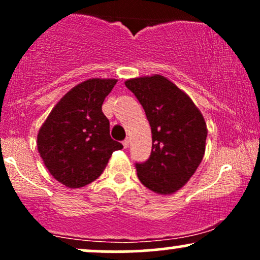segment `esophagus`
<instances>
[{
  "mask_svg": "<svg viewBox=\"0 0 260 260\" xmlns=\"http://www.w3.org/2000/svg\"><path fill=\"white\" fill-rule=\"evenodd\" d=\"M122 144H123L124 148H128V145H129V139L126 138L123 140V142H122Z\"/></svg>",
  "mask_w": 260,
  "mask_h": 260,
  "instance_id": "esophagus-1",
  "label": "esophagus"
}]
</instances>
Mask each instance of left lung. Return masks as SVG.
<instances>
[{"label":"left lung","instance_id":"obj_1","mask_svg":"<svg viewBox=\"0 0 260 260\" xmlns=\"http://www.w3.org/2000/svg\"><path fill=\"white\" fill-rule=\"evenodd\" d=\"M151 127L153 147L144 162H136L145 187L171 194L187 183L202 162L207 124L190 98L162 76L126 80Z\"/></svg>","mask_w":260,"mask_h":260}]
</instances>
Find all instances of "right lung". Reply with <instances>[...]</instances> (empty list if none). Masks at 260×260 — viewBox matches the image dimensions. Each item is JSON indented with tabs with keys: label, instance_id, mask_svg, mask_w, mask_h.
Segmentation results:
<instances>
[{
	"label": "right lung",
	"instance_id": "1",
	"mask_svg": "<svg viewBox=\"0 0 260 260\" xmlns=\"http://www.w3.org/2000/svg\"><path fill=\"white\" fill-rule=\"evenodd\" d=\"M116 79H88L58 101L38 134L45 166L70 188L91 183L103 174L113 151L123 148L110 136L101 106Z\"/></svg>",
	"mask_w": 260,
	"mask_h": 260
}]
</instances>
